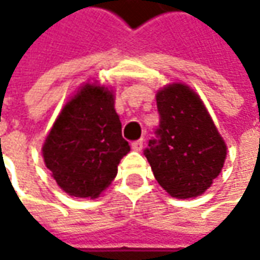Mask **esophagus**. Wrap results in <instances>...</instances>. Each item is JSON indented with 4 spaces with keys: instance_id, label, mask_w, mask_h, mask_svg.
I'll return each instance as SVG.
<instances>
[{
    "instance_id": "1",
    "label": "esophagus",
    "mask_w": 260,
    "mask_h": 260,
    "mask_svg": "<svg viewBox=\"0 0 260 260\" xmlns=\"http://www.w3.org/2000/svg\"><path fill=\"white\" fill-rule=\"evenodd\" d=\"M131 146H132V149L134 150H136V152H141L142 149H143V139H139V141H135L131 143Z\"/></svg>"
}]
</instances>
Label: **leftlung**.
<instances>
[{
	"label": "left lung",
	"mask_w": 260,
	"mask_h": 260,
	"mask_svg": "<svg viewBox=\"0 0 260 260\" xmlns=\"http://www.w3.org/2000/svg\"><path fill=\"white\" fill-rule=\"evenodd\" d=\"M160 122L145 156L170 195H202L223 169L227 146L195 91L174 83L156 96Z\"/></svg>",
	"instance_id": "obj_1"
}]
</instances>
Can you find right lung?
Returning <instances> with one entry per match:
<instances>
[{"label": "right lung", "mask_w": 260, "mask_h": 260, "mask_svg": "<svg viewBox=\"0 0 260 260\" xmlns=\"http://www.w3.org/2000/svg\"><path fill=\"white\" fill-rule=\"evenodd\" d=\"M131 147L121 134L114 94L85 85L69 100L43 146L47 169L67 193L97 198L117 175Z\"/></svg>", "instance_id": "1"}]
</instances>
